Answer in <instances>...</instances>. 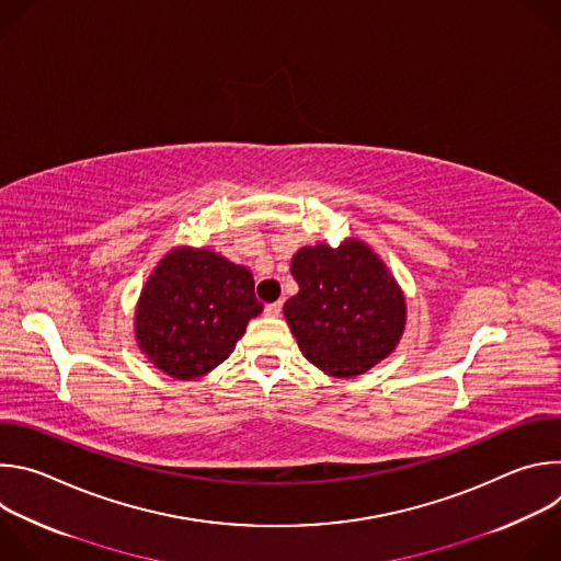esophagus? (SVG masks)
Segmentation results:
<instances>
[{
    "instance_id": "1",
    "label": "esophagus",
    "mask_w": 561,
    "mask_h": 561,
    "mask_svg": "<svg viewBox=\"0 0 561 561\" xmlns=\"http://www.w3.org/2000/svg\"><path fill=\"white\" fill-rule=\"evenodd\" d=\"M264 312H266L268 317H277V314L282 312V301H273V304H266Z\"/></svg>"
}]
</instances>
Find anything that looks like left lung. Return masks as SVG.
<instances>
[{
  "instance_id": "left-lung-1",
  "label": "left lung",
  "mask_w": 561,
  "mask_h": 561,
  "mask_svg": "<svg viewBox=\"0 0 561 561\" xmlns=\"http://www.w3.org/2000/svg\"><path fill=\"white\" fill-rule=\"evenodd\" d=\"M290 275L299 293L284 317L304 357L333 377H357L402 340L407 299L386 264L359 239L304 247Z\"/></svg>"
}]
</instances>
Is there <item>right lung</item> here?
<instances>
[{
	"mask_svg": "<svg viewBox=\"0 0 561 561\" xmlns=\"http://www.w3.org/2000/svg\"><path fill=\"white\" fill-rule=\"evenodd\" d=\"M262 308L247 266L182 247L164 255L141 288L135 340L154 368L195 379L232 353Z\"/></svg>",
	"mask_w": 561,
	"mask_h": 561,
	"instance_id": "add662e5",
	"label": "right lung"
}]
</instances>
